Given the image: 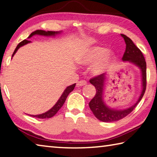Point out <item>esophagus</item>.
<instances>
[{
    "mask_svg": "<svg viewBox=\"0 0 157 157\" xmlns=\"http://www.w3.org/2000/svg\"><path fill=\"white\" fill-rule=\"evenodd\" d=\"M86 84H87V82L86 81H79L78 83H77L76 86L77 87H81V86H86Z\"/></svg>",
    "mask_w": 157,
    "mask_h": 157,
    "instance_id": "34e87169",
    "label": "esophagus"
}]
</instances>
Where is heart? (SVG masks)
Returning a JSON list of instances; mask_svg holds the SVG:
<instances>
[{
  "instance_id": "heart-1",
  "label": "heart",
  "mask_w": 157,
  "mask_h": 157,
  "mask_svg": "<svg viewBox=\"0 0 157 157\" xmlns=\"http://www.w3.org/2000/svg\"><path fill=\"white\" fill-rule=\"evenodd\" d=\"M109 49L102 47H92L81 52L78 61L83 65L97 63L92 69L93 73L100 74L104 72L110 65L113 57L109 54Z\"/></svg>"
}]
</instances>
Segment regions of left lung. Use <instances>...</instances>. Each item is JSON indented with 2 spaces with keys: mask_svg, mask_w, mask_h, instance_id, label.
Masks as SVG:
<instances>
[{
  "mask_svg": "<svg viewBox=\"0 0 157 157\" xmlns=\"http://www.w3.org/2000/svg\"><path fill=\"white\" fill-rule=\"evenodd\" d=\"M126 44L125 51L123 54V61H128L139 67L142 76V91L138 101L132 106L125 109H116L109 108L103 100L104 89L107 77L105 74L95 76L90 80V83L95 87L97 92L94 97L89 103L90 108L97 119L103 122L117 121L131 113L137 104L141 100L146 89V62L141 51L134 45L133 41L124 34H121Z\"/></svg>",
  "mask_w": 157,
  "mask_h": 157,
  "instance_id": "left-lung-1",
  "label": "left lung"
}]
</instances>
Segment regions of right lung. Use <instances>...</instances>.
<instances>
[{"label":"right lung","instance_id":"obj_1","mask_svg":"<svg viewBox=\"0 0 157 157\" xmlns=\"http://www.w3.org/2000/svg\"><path fill=\"white\" fill-rule=\"evenodd\" d=\"M60 32H53V31L46 32V31H44V30L38 29V30H36L34 32H33L32 34L29 36L28 38H31L34 35H41V36H54L55 35L60 34ZM30 42H31V41L28 40H24L23 41H21V42L19 43L17 45V47L16 48L15 50L12 54V57L13 56V55L16 54V52H17L18 49L20 48L21 47L26 45V44L29 43ZM75 85L76 83H74L73 85H71V86L67 87V88L64 90V92H63L62 95L60 96V97L59 98V99L58 100L56 104H55V105L52 107L50 109H49V110L41 114L30 115V116L33 117H36V118H38V119H48V118H52V117H54V115L57 113L58 111L61 108V107L63 105V104H64L68 94H70L71 91H73V90L74 89V87H75Z\"/></svg>","mask_w":157,"mask_h":157}]
</instances>
